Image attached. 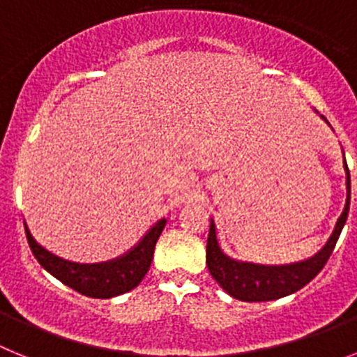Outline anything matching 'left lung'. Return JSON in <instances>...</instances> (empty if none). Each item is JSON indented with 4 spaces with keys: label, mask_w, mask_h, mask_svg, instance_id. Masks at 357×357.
<instances>
[{
    "label": "left lung",
    "mask_w": 357,
    "mask_h": 357,
    "mask_svg": "<svg viewBox=\"0 0 357 357\" xmlns=\"http://www.w3.org/2000/svg\"><path fill=\"white\" fill-rule=\"evenodd\" d=\"M321 119L327 123L324 116H321ZM343 168H345L347 173L345 209L340 214L336 227H334L333 234L327 239L326 245L313 257H309V259L291 264H277V266L232 259L220 247L216 225H214V220H211L209 238H207V268H209L211 275L214 277L218 284L222 286L230 296L238 298V301L266 302L291 295V293L304 288L307 282H311L320 273L321 268L326 266L327 259L333 254L336 241H338L340 234H342L347 216H349V206H351V173H349V168H347V162H343Z\"/></svg>",
    "instance_id": "8db88e82"
}]
</instances>
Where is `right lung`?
Listing matches in <instances>:
<instances>
[{
	"instance_id": "right-lung-1",
	"label": "right lung",
	"mask_w": 357,
	"mask_h": 357,
	"mask_svg": "<svg viewBox=\"0 0 357 357\" xmlns=\"http://www.w3.org/2000/svg\"><path fill=\"white\" fill-rule=\"evenodd\" d=\"M164 225H166V220L162 218L127 254L119 255L116 259L105 261V263L93 264L73 263V261L62 259L36 241L26 222H24V230H26L31 252L46 272H50L55 279H59L66 286L85 296L112 298V296L123 295V293L134 289L144 279L146 272L150 270L155 243L162 232Z\"/></svg>"
}]
</instances>
